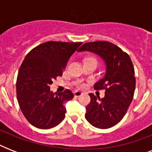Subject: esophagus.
I'll return each instance as SVG.
<instances>
[{
    "mask_svg": "<svg viewBox=\"0 0 152 152\" xmlns=\"http://www.w3.org/2000/svg\"><path fill=\"white\" fill-rule=\"evenodd\" d=\"M83 95V93L81 92V91H74V95H75V97H79V96H80V95Z\"/></svg>",
    "mask_w": 152,
    "mask_h": 152,
    "instance_id": "1",
    "label": "esophagus"
}]
</instances>
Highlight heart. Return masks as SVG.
<instances>
[{
	"instance_id": "heart-1",
	"label": "heart",
	"mask_w": 152,
	"mask_h": 152,
	"mask_svg": "<svg viewBox=\"0 0 152 152\" xmlns=\"http://www.w3.org/2000/svg\"><path fill=\"white\" fill-rule=\"evenodd\" d=\"M86 61H95L97 62V61H96L95 58H93V57H89V58H88ZM79 87H80V88H84V84H83V83H80V84H79Z\"/></svg>"
}]
</instances>
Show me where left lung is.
I'll list each match as a JSON object with an SVG mask.
<instances>
[{"label": "left lung", "mask_w": 152, "mask_h": 152, "mask_svg": "<svg viewBox=\"0 0 152 152\" xmlns=\"http://www.w3.org/2000/svg\"><path fill=\"white\" fill-rule=\"evenodd\" d=\"M78 51L96 53L106 63L105 76L94 86L95 90H105V97L89 94L91 102L86 106V119L99 129L113 127L125 116L134 95L136 77L131 58L110 42H87Z\"/></svg>", "instance_id": "left-lung-1"}]
</instances>
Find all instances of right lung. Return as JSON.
<instances>
[{
	"mask_svg": "<svg viewBox=\"0 0 152 152\" xmlns=\"http://www.w3.org/2000/svg\"><path fill=\"white\" fill-rule=\"evenodd\" d=\"M82 42H46L32 49L18 72L16 95L20 110L34 127L49 129L65 118L64 102L73 99L71 91L53 93L50 85L61 76L69 58Z\"/></svg>",
	"mask_w": 152,
	"mask_h": 152,
	"instance_id": "right-lung-1",
	"label": "right lung"
}]
</instances>
